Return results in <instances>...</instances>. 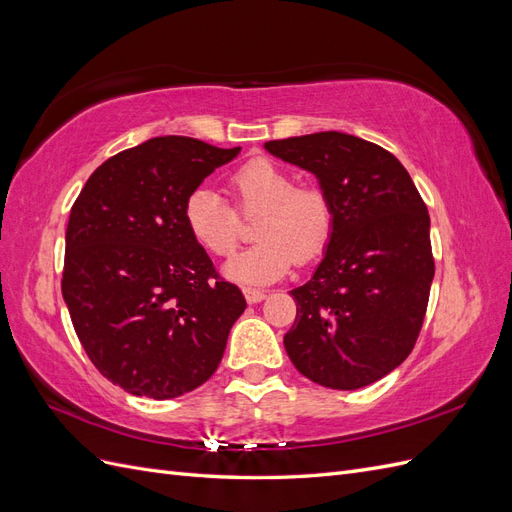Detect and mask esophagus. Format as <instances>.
<instances>
[{
  "label": "esophagus",
  "mask_w": 512,
  "mask_h": 512,
  "mask_svg": "<svg viewBox=\"0 0 512 512\" xmlns=\"http://www.w3.org/2000/svg\"><path fill=\"white\" fill-rule=\"evenodd\" d=\"M243 294H245L247 303H260V301H265V297H267V292L258 290V288H243Z\"/></svg>",
  "instance_id": "esophagus-1"
}]
</instances>
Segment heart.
Segmentation results:
<instances>
[{"mask_svg":"<svg viewBox=\"0 0 512 512\" xmlns=\"http://www.w3.org/2000/svg\"><path fill=\"white\" fill-rule=\"evenodd\" d=\"M230 188L243 213L260 215L254 224L258 241L232 256L224 273L232 282L265 286L301 262L316 258L333 230L329 196L312 185H297L290 173L271 160H252L230 177ZM192 237L215 256H226L239 241V213L211 188H196L183 207Z\"/></svg>","mask_w":512,"mask_h":512,"instance_id":"b5f03b06","label":"heart"}]
</instances>
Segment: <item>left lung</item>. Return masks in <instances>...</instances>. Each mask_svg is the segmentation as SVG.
I'll return each mask as SVG.
<instances>
[{"instance_id":"1","label":"left lung","mask_w":512,"mask_h":512,"mask_svg":"<svg viewBox=\"0 0 512 512\" xmlns=\"http://www.w3.org/2000/svg\"><path fill=\"white\" fill-rule=\"evenodd\" d=\"M265 149L314 173L333 207L322 262L290 290L286 352L320 386L363 389L404 363L421 333L436 271L427 207L393 153L359 136L316 132Z\"/></svg>"}]
</instances>
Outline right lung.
<instances>
[{
  "label": "right lung",
  "mask_w": 512,
  "mask_h": 512,
  "mask_svg": "<svg viewBox=\"0 0 512 512\" xmlns=\"http://www.w3.org/2000/svg\"><path fill=\"white\" fill-rule=\"evenodd\" d=\"M239 151L149 138L98 166L72 205L61 294L91 363L136 397L207 382L243 314L241 290L183 218L188 196Z\"/></svg>",
  "instance_id": "obj_1"
}]
</instances>
